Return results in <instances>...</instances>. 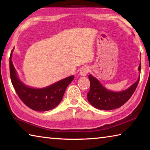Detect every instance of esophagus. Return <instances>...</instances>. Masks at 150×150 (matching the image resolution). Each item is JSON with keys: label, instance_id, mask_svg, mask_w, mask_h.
<instances>
[{"label": "esophagus", "instance_id": "34e87169", "mask_svg": "<svg viewBox=\"0 0 150 150\" xmlns=\"http://www.w3.org/2000/svg\"><path fill=\"white\" fill-rule=\"evenodd\" d=\"M88 68L87 67H83L81 68L79 72V74L81 76H86L88 73Z\"/></svg>", "mask_w": 150, "mask_h": 150}]
</instances>
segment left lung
<instances>
[{"label": "left lung", "mask_w": 150, "mask_h": 150, "mask_svg": "<svg viewBox=\"0 0 150 150\" xmlns=\"http://www.w3.org/2000/svg\"><path fill=\"white\" fill-rule=\"evenodd\" d=\"M138 70L140 72L141 63ZM88 79L91 83L90 91L87 93L88 102L96 108L104 110H113L124 105L133 95L139 81V77L138 81L126 90L113 92L106 89L97 79L91 75H88Z\"/></svg>", "instance_id": "left-lung-1"}]
</instances>
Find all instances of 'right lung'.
Wrapping results in <instances>:
<instances>
[{
    "mask_svg": "<svg viewBox=\"0 0 150 150\" xmlns=\"http://www.w3.org/2000/svg\"><path fill=\"white\" fill-rule=\"evenodd\" d=\"M10 56V75L11 82L18 96L28 107L35 111H47L54 108L62 101L67 86L74 79L70 76L54 84L42 88L29 87L22 83L17 76L16 71Z\"/></svg>",
    "mask_w": 150,
    "mask_h": 150,
    "instance_id": "right-lung-1",
    "label": "right lung"
}]
</instances>
